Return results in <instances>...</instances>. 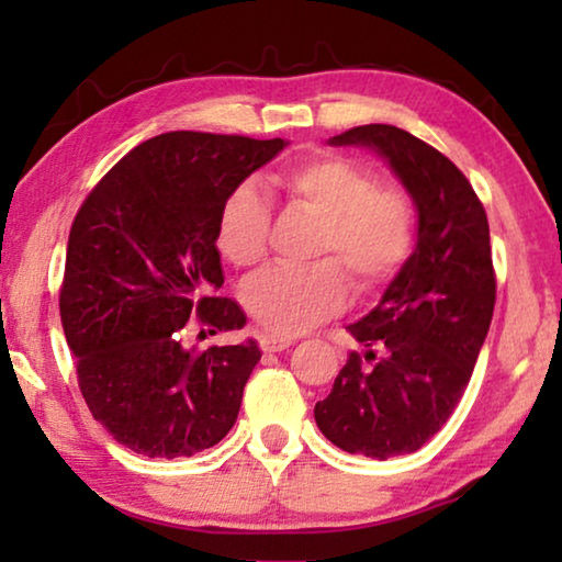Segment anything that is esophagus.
<instances>
[{
	"label": "esophagus",
	"instance_id": "esophagus-1",
	"mask_svg": "<svg viewBox=\"0 0 562 562\" xmlns=\"http://www.w3.org/2000/svg\"><path fill=\"white\" fill-rule=\"evenodd\" d=\"M292 345V339L284 337H272V335H260V349L268 355V351H284Z\"/></svg>",
	"mask_w": 562,
	"mask_h": 562
}]
</instances>
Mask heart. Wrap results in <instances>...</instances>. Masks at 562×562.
Instances as JSON below:
<instances>
[{"label":"heart","instance_id":"1","mask_svg":"<svg viewBox=\"0 0 562 562\" xmlns=\"http://www.w3.org/2000/svg\"><path fill=\"white\" fill-rule=\"evenodd\" d=\"M284 201L317 217L307 268H270L243 290L247 315L262 331L302 335L345 310L348 272L361 294L386 288L414 255L418 213L398 183H379L374 168L337 154H315L278 176ZM272 211L258 186L227 190L215 217V247L233 268H255L270 245Z\"/></svg>","mask_w":562,"mask_h":562}]
</instances>
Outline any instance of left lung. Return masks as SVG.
I'll use <instances>...</instances> for the list:
<instances>
[{"instance_id":"1","label":"left lung","mask_w":562,"mask_h":562,"mask_svg":"<svg viewBox=\"0 0 562 562\" xmlns=\"http://www.w3.org/2000/svg\"><path fill=\"white\" fill-rule=\"evenodd\" d=\"M379 150L418 211V245L382 302L351 325V351L315 422L341 451L369 459L412 453L449 422L469 386L496 304L488 217L441 150L386 123L331 138Z\"/></svg>"}]
</instances>
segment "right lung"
I'll return each instance as SVG.
<instances>
[{
    "label": "right lung",
    "instance_id": "1",
    "mask_svg": "<svg viewBox=\"0 0 562 562\" xmlns=\"http://www.w3.org/2000/svg\"><path fill=\"white\" fill-rule=\"evenodd\" d=\"M284 148L282 138L173 131L123 156L74 217L59 290L61 325L93 418L126 449L178 459L233 429L260 361L252 339L193 351L188 319L245 327L223 288L215 217L227 190Z\"/></svg>",
    "mask_w": 562,
    "mask_h": 562
}]
</instances>
